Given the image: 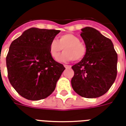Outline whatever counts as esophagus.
Listing matches in <instances>:
<instances>
[{
  "mask_svg": "<svg viewBox=\"0 0 126 126\" xmlns=\"http://www.w3.org/2000/svg\"><path fill=\"white\" fill-rule=\"evenodd\" d=\"M64 67H65L66 69H70V68L71 67V65H64Z\"/></svg>",
  "mask_w": 126,
  "mask_h": 126,
  "instance_id": "esophagus-1",
  "label": "esophagus"
}]
</instances>
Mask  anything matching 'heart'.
I'll return each mask as SVG.
<instances>
[{
	"label": "heart",
	"mask_w": 126,
	"mask_h": 126,
	"mask_svg": "<svg viewBox=\"0 0 126 126\" xmlns=\"http://www.w3.org/2000/svg\"><path fill=\"white\" fill-rule=\"evenodd\" d=\"M63 48V52L58 58L59 61L67 62L73 60L75 61L81 60L86 55V45L80 41L79 37L70 33H66L59 37L58 41L51 40L49 45V52L53 59H56Z\"/></svg>",
	"instance_id": "heart-1"
}]
</instances>
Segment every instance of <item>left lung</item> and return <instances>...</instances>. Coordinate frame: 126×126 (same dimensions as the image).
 I'll use <instances>...</instances> for the list:
<instances>
[{
  "mask_svg": "<svg viewBox=\"0 0 126 126\" xmlns=\"http://www.w3.org/2000/svg\"><path fill=\"white\" fill-rule=\"evenodd\" d=\"M87 47L84 58L71 67L73 90L85 98H96L108 92L117 76L118 54L111 41L92 27L82 29Z\"/></svg>",
  "mask_w": 126,
  "mask_h": 126,
  "instance_id": "1",
  "label": "left lung"
}]
</instances>
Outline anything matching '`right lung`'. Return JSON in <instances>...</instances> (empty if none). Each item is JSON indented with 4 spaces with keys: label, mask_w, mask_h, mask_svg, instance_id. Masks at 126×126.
Masks as SVG:
<instances>
[{
    "label": "right lung",
    "mask_w": 126,
    "mask_h": 126,
    "mask_svg": "<svg viewBox=\"0 0 126 126\" xmlns=\"http://www.w3.org/2000/svg\"><path fill=\"white\" fill-rule=\"evenodd\" d=\"M60 31L31 28L10 45L6 58L8 80L25 99L37 101L47 97L65 69L49 52V43Z\"/></svg>",
    "instance_id": "1"
}]
</instances>
